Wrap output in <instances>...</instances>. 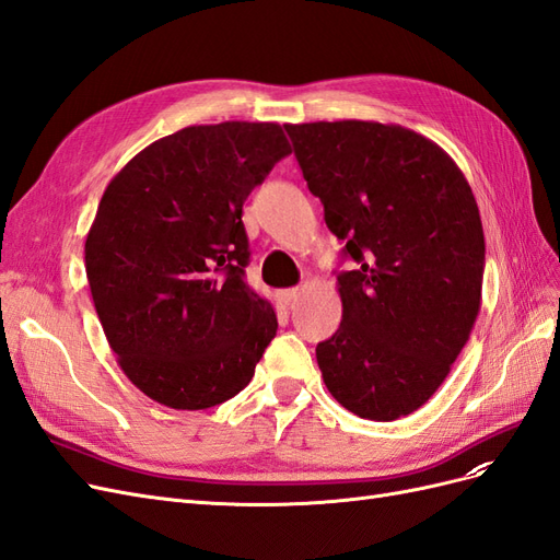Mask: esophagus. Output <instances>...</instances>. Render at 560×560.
<instances>
[{"mask_svg": "<svg viewBox=\"0 0 560 560\" xmlns=\"http://www.w3.org/2000/svg\"><path fill=\"white\" fill-rule=\"evenodd\" d=\"M299 296H301V292L296 290V287H292V290H282L280 292V301L284 303V306H294V303L299 301Z\"/></svg>", "mask_w": 560, "mask_h": 560, "instance_id": "1", "label": "esophagus"}]
</instances>
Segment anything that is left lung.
I'll list each match as a JSON object with an SVG mask.
<instances>
[{
    "label": "left lung",
    "instance_id": "8db88e82",
    "mask_svg": "<svg viewBox=\"0 0 560 560\" xmlns=\"http://www.w3.org/2000/svg\"><path fill=\"white\" fill-rule=\"evenodd\" d=\"M308 189L354 264L341 327L315 354L331 397L389 422L448 376L481 308L486 243L460 167L422 135L378 121L287 124Z\"/></svg>",
    "mask_w": 560,
    "mask_h": 560
}]
</instances>
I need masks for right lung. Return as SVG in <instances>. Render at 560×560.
Listing matches in <instances>:
<instances>
[{
  "label": "right lung",
  "mask_w": 560,
  "mask_h": 560,
  "mask_svg": "<svg viewBox=\"0 0 560 560\" xmlns=\"http://www.w3.org/2000/svg\"><path fill=\"white\" fill-rule=\"evenodd\" d=\"M290 151L278 124L189 126L107 184L86 276L118 366L154 401L210 409L252 381L278 317L245 282L243 202Z\"/></svg>",
  "instance_id": "1"
}]
</instances>
